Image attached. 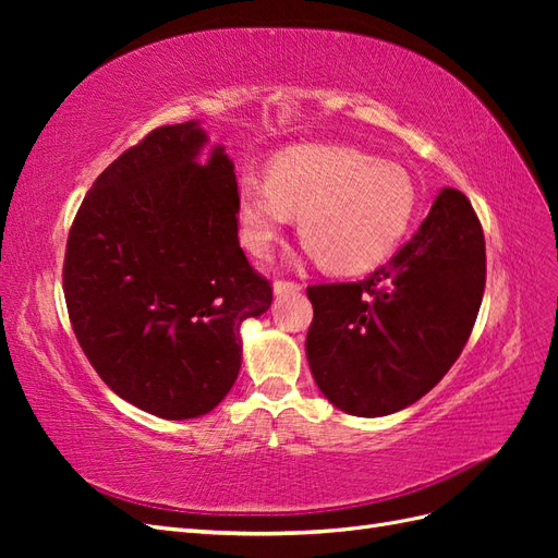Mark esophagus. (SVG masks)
Segmentation results:
<instances>
[{
  "label": "esophagus",
  "mask_w": 558,
  "mask_h": 558,
  "mask_svg": "<svg viewBox=\"0 0 558 558\" xmlns=\"http://www.w3.org/2000/svg\"><path fill=\"white\" fill-rule=\"evenodd\" d=\"M302 286L298 281H275V295H286V293H298Z\"/></svg>",
  "instance_id": "34e87169"
}]
</instances>
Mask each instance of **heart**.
<instances>
[{
	"mask_svg": "<svg viewBox=\"0 0 558 558\" xmlns=\"http://www.w3.org/2000/svg\"><path fill=\"white\" fill-rule=\"evenodd\" d=\"M240 240L267 258L300 216V238L320 267L353 275L381 263L402 240L414 211V185L391 162L344 146H295L269 165L267 179L238 183Z\"/></svg>",
	"mask_w": 558,
	"mask_h": 558,
	"instance_id": "b5f03b06",
	"label": "heart"
}]
</instances>
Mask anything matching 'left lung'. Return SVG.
<instances>
[{
	"instance_id": "1",
	"label": "left lung",
	"mask_w": 558,
	"mask_h": 558,
	"mask_svg": "<svg viewBox=\"0 0 558 558\" xmlns=\"http://www.w3.org/2000/svg\"><path fill=\"white\" fill-rule=\"evenodd\" d=\"M486 281L484 234L456 189L396 256L363 281L310 286L307 361L337 410L386 416L410 408L461 356Z\"/></svg>"
}]
</instances>
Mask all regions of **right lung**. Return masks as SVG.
<instances>
[{"mask_svg": "<svg viewBox=\"0 0 558 558\" xmlns=\"http://www.w3.org/2000/svg\"><path fill=\"white\" fill-rule=\"evenodd\" d=\"M199 121L162 125L97 177L74 218L64 300L97 375L134 408L211 412L242 367V324L272 305L238 240L226 146L199 162Z\"/></svg>", "mask_w": 558, "mask_h": 558, "instance_id": "add662e5", "label": "right lung"}]
</instances>
